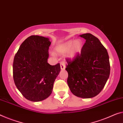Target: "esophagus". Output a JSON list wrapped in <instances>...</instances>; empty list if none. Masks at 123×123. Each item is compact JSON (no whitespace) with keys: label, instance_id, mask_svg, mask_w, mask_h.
Instances as JSON below:
<instances>
[{"label":"esophagus","instance_id":"1","mask_svg":"<svg viewBox=\"0 0 123 123\" xmlns=\"http://www.w3.org/2000/svg\"><path fill=\"white\" fill-rule=\"evenodd\" d=\"M60 68L62 70H64L65 68V64L64 62H60Z\"/></svg>","mask_w":123,"mask_h":123}]
</instances>
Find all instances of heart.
<instances>
[{"instance_id":"obj_1","label":"heart","mask_w":123,"mask_h":123,"mask_svg":"<svg viewBox=\"0 0 123 123\" xmlns=\"http://www.w3.org/2000/svg\"><path fill=\"white\" fill-rule=\"evenodd\" d=\"M82 46V42L80 39L76 40H70L65 43L56 46L54 49L55 53L63 55L67 53L68 51V57L69 58H74L77 53L80 52Z\"/></svg>"}]
</instances>
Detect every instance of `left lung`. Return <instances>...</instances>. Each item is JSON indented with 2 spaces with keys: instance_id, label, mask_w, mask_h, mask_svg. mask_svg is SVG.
Masks as SVG:
<instances>
[{
  "instance_id": "obj_1",
  "label": "left lung",
  "mask_w": 123,
  "mask_h": 123,
  "mask_svg": "<svg viewBox=\"0 0 123 123\" xmlns=\"http://www.w3.org/2000/svg\"><path fill=\"white\" fill-rule=\"evenodd\" d=\"M86 39L80 54L71 60L67 59V82L77 97L90 98L98 94L110 74L107 50L97 37L91 33L80 35Z\"/></svg>"
}]
</instances>
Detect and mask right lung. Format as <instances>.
Wrapping results in <instances>:
<instances>
[{
	"instance_id": "obj_1",
	"label": "right lung",
	"mask_w": 123,
	"mask_h": 123,
	"mask_svg": "<svg viewBox=\"0 0 123 123\" xmlns=\"http://www.w3.org/2000/svg\"><path fill=\"white\" fill-rule=\"evenodd\" d=\"M51 42L48 38L31 36L20 47L13 62V78L18 91L32 102L50 95L60 71V64L50 65L47 60Z\"/></svg>"
}]
</instances>
